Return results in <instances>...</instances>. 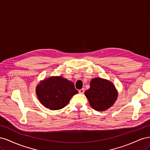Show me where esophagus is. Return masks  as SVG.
Listing matches in <instances>:
<instances>
[{
  "mask_svg": "<svg viewBox=\"0 0 150 150\" xmlns=\"http://www.w3.org/2000/svg\"><path fill=\"white\" fill-rule=\"evenodd\" d=\"M79 93L80 94H83V93H84V88H82V89H79Z\"/></svg>",
  "mask_w": 150,
  "mask_h": 150,
  "instance_id": "obj_1",
  "label": "esophagus"
}]
</instances>
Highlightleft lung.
Listing matches in <instances>:
<instances>
[{
	"mask_svg": "<svg viewBox=\"0 0 150 150\" xmlns=\"http://www.w3.org/2000/svg\"><path fill=\"white\" fill-rule=\"evenodd\" d=\"M85 96L94 110L102 111L114 104L117 99V91L112 83L101 78H94L90 88L86 91Z\"/></svg>",
	"mask_w": 150,
	"mask_h": 150,
	"instance_id": "left-lung-1",
	"label": "left lung"
}]
</instances>
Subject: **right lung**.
<instances>
[{
	"label": "right lung",
	"instance_id": "obj_1",
	"mask_svg": "<svg viewBox=\"0 0 150 150\" xmlns=\"http://www.w3.org/2000/svg\"><path fill=\"white\" fill-rule=\"evenodd\" d=\"M78 93L74 83L61 76L45 79L36 88V94L40 102L51 110L65 107L71 98Z\"/></svg>",
	"mask_w": 150,
	"mask_h": 150
}]
</instances>
